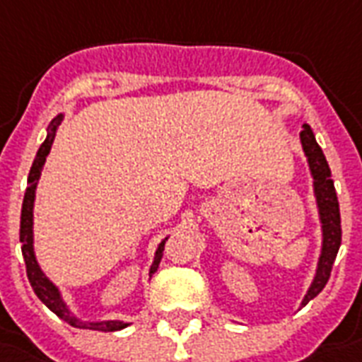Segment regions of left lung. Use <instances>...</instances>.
<instances>
[{
	"label": "left lung",
	"instance_id": "left-lung-1",
	"mask_svg": "<svg viewBox=\"0 0 362 362\" xmlns=\"http://www.w3.org/2000/svg\"><path fill=\"white\" fill-rule=\"evenodd\" d=\"M300 142H302L303 153L310 163L311 176H313V192H315L317 209H319V220L322 228V247L319 264H317L315 277L308 288V294L303 296L302 305L313 300L328 283L332 264L338 255V248L341 245V224H340V205H338V195H336L334 182L330 178V167H328L327 157L322 153L321 146L317 144L313 131L310 125H303L300 132Z\"/></svg>",
	"mask_w": 362,
	"mask_h": 362
}]
</instances>
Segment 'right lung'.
<instances>
[{
    "instance_id": "right-lung-1",
    "label": "right lung",
    "mask_w": 362,
    "mask_h": 362,
    "mask_svg": "<svg viewBox=\"0 0 362 362\" xmlns=\"http://www.w3.org/2000/svg\"><path fill=\"white\" fill-rule=\"evenodd\" d=\"M60 121H62V114L57 115L54 119L51 121V125L47 129V138L45 142L40 146V150L35 153V159L32 163V169H30V175H28V187L26 193H24V201H22V212H21V243H22V256H24V264H26V273L28 281L34 288L35 296L40 298L41 302L45 303L47 308L59 315L62 321H66L68 325L76 328H89V330H102V332H114V330H121V328L129 327V322L123 321H81L77 319L76 315H71V311L68 310V305L64 303L62 296L57 286L52 285L51 281L47 279L45 273L41 272L40 264L35 260L34 255V199H35V187H37V180L41 176V169L45 165V159L51 151L52 140H54V134H57V129H59ZM165 241L163 239L159 243V247L156 250V258H153V264L150 267V277L157 272L159 267V262L163 258V250H165Z\"/></svg>"
}]
</instances>
